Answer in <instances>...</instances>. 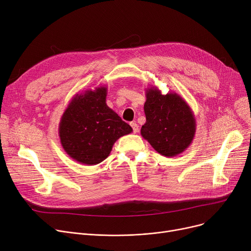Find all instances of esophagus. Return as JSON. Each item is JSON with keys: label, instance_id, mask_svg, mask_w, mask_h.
<instances>
[{"label": "esophagus", "instance_id": "esophagus-1", "mask_svg": "<svg viewBox=\"0 0 251 251\" xmlns=\"http://www.w3.org/2000/svg\"><path fill=\"white\" fill-rule=\"evenodd\" d=\"M130 125H131V127H132V129H133V132H134V133H137L138 130H139L137 123H136V122H131Z\"/></svg>", "mask_w": 251, "mask_h": 251}]
</instances>
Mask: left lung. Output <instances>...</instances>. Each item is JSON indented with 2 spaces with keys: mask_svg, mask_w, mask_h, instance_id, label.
Returning <instances> with one entry per match:
<instances>
[{
  "mask_svg": "<svg viewBox=\"0 0 251 251\" xmlns=\"http://www.w3.org/2000/svg\"><path fill=\"white\" fill-rule=\"evenodd\" d=\"M141 136L160 154L176 156L185 151L193 140L196 122L191 108L176 92L163 95L156 86L146 89Z\"/></svg>",
  "mask_w": 251,
  "mask_h": 251,
  "instance_id": "8db88e82",
  "label": "left lung"
}]
</instances>
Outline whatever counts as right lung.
Segmentation results:
<instances>
[{
    "mask_svg": "<svg viewBox=\"0 0 251 251\" xmlns=\"http://www.w3.org/2000/svg\"><path fill=\"white\" fill-rule=\"evenodd\" d=\"M107 86L76 94L63 113L59 137L64 151L76 162L92 166L107 159L114 143L132 132L105 102Z\"/></svg>",
    "mask_w": 251,
    "mask_h": 251,
    "instance_id": "add662e5",
    "label": "right lung"
}]
</instances>
